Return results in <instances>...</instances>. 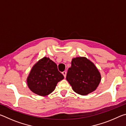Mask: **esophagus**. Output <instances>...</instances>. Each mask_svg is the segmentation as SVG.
I'll return each mask as SVG.
<instances>
[{
  "instance_id": "obj_1",
  "label": "esophagus",
  "mask_w": 126,
  "mask_h": 126,
  "mask_svg": "<svg viewBox=\"0 0 126 126\" xmlns=\"http://www.w3.org/2000/svg\"><path fill=\"white\" fill-rule=\"evenodd\" d=\"M62 74H63V76H64V78H65L66 77V75H67V72L64 71V72H62Z\"/></svg>"
}]
</instances>
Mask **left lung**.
<instances>
[{"instance_id":"1","label":"left lung","mask_w":126,"mask_h":126,"mask_svg":"<svg viewBox=\"0 0 126 126\" xmlns=\"http://www.w3.org/2000/svg\"><path fill=\"white\" fill-rule=\"evenodd\" d=\"M101 76L94 64L85 57L72 59L71 67L66 77L73 90L80 95H87L95 91Z\"/></svg>"}]
</instances>
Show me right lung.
<instances>
[{
  "label": "right lung",
  "mask_w": 126,
  "mask_h": 126,
  "mask_svg": "<svg viewBox=\"0 0 126 126\" xmlns=\"http://www.w3.org/2000/svg\"><path fill=\"white\" fill-rule=\"evenodd\" d=\"M63 78L56 64L49 58L44 57L33 67L27 78V83L33 93L44 96L52 93Z\"/></svg>",
  "instance_id": "right-lung-1"
}]
</instances>
